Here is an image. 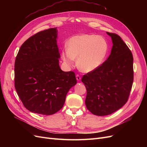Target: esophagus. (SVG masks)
<instances>
[{"instance_id":"esophagus-1","label":"esophagus","mask_w":147,"mask_h":147,"mask_svg":"<svg viewBox=\"0 0 147 147\" xmlns=\"http://www.w3.org/2000/svg\"><path fill=\"white\" fill-rule=\"evenodd\" d=\"M76 79L78 81H80L81 80V77L80 76V75H79V74L76 75Z\"/></svg>"}]
</instances>
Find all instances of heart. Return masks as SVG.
Wrapping results in <instances>:
<instances>
[{"instance_id": "heart-1", "label": "heart", "mask_w": 147, "mask_h": 147, "mask_svg": "<svg viewBox=\"0 0 147 147\" xmlns=\"http://www.w3.org/2000/svg\"><path fill=\"white\" fill-rule=\"evenodd\" d=\"M67 49L62 52V58L68 66H73L78 58V65L81 71L95 70L105 60L109 45L105 38L95 34H81L71 37Z\"/></svg>"}]
</instances>
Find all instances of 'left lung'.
<instances>
[{
  "label": "left lung",
  "instance_id": "1",
  "mask_svg": "<svg viewBox=\"0 0 147 147\" xmlns=\"http://www.w3.org/2000/svg\"><path fill=\"white\" fill-rule=\"evenodd\" d=\"M107 33L113 43L111 54L104 63L82 79L87 90L86 108L99 116L111 114L124 105L134 82L132 52L119 35Z\"/></svg>",
  "mask_w": 147,
  "mask_h": 147
}]
</instances>
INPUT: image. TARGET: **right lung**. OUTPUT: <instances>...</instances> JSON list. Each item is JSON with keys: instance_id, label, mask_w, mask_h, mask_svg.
<instances>
[{"instance_id": "obj_1", "label": "right lung", "mask_w": 147, "mask_h": 147, "mask_svg": "<svg viewBox=\"0 0 147 147\" xmlns=\"http://www.w3.org/2000/svg\"><path fill=\"white\" fill-rule=\"evenodd\" d=\"M57 38V27L35 34L21 45L15 59V89L24 106L34 113L58 112L77 83L73 71L59 67Z\"/></svg>"}]
</instances>
